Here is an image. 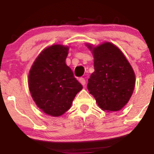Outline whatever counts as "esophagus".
<instances>
[{"instance_id": "1", "label": "esophagus", "mask_w": 154, "mask_h": 154, "mask_svg": "<svg viewBox=\"0 0 154 154\" xmlns=\"http://www.w3.org/2000/svg\"><path fill=\"white\" fill-rule=\"evenodd\" d=\"M79 80H80V83H81L83 86H85V85H86V80H85V78H83V77H80V78L79 79Z\"/></svg>"}]
</instances>
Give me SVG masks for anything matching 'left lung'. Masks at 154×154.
<instances>
[{"mask_svg": "<svg viewBox=\"0 0 154 154\" xmlns=\"http://www.w3.org/2000/svg\"><path fill=\"white\" fill-rule=\"evenodd\" d=\"M94 56V71L87 85L90 94L103 110L119 111L131 97L135 74L123 53L112 43L95 48L88 45Z\"/></svg>", "mask_w": 154, "mask_h": 154, "instance_id": "1", "label": "left lung"}]
</instances>
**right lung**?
Instances as JSON below:
<instances>
[{
    "label": "right lung",
    "mask_w": 154,
    "mask_h": 154,
    "mask_svg": "<svg viewBox=\"0 0 154 154\" xmlns=\"http://www.w3.org/2000/svg\"><path fill=\"white\" fill-rule=\"evenodd\" d=\"M68 48L55 45L45 48L29 73V88L39 109L51 116H60L69 109L83 86L66 65Z\"/></svg>",
    "instance_id": "right-lung-1"
}]
</instances>
